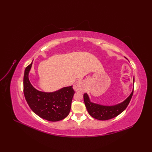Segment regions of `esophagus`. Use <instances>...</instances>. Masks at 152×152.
<instances>
[{
    "label": "esophagus",
    "mask_w": 152,
    "mask_h": 152,
    "mask_svg": "<svg viewBox=\"0 0 152 152\" xmlns=\"http://www.w3.org/2000/svg\"><path fill=\"white\" fill-rule=\"evenodd\" d=\"M83 88V84H82V82L80 80L76 82L74 86H73V89L75 91H79L82 89Z\"/></svg>",
    "instance_id": "obj_1"
}]
</instances>
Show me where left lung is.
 Masks as SVG:
<instances>
[{
  "mask_svg": "<svg viewBox=\"0 0 152 152\" xmlns=\"http://www.w3.org/2000/svg\"><path fill=\"white\" fill-rule=\"evenodd\" d=\"M134 82V78L133 79V84ZM134 89H132L131 94L124 101V102L112 106L103 105L92 102L90 100L88 94H84V100L87 112L91 117L99 121H106L117 117L125 110L129 103L133 94Z\"/></svg>",
  "mask_w": 152,
  "mask_h": 152,
  "instance_id": "obj_1",
  "label": "left lung"
}]
</instances>
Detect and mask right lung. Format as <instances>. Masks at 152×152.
Masks as SVG:
<instances>
[{"label":"right lung","mask_w":152,"mask_h":152,"mask_svg":"<svg viewBox=\"0 0 152 152\" xmlns=\"http://www.w3.org/2000/svg\"><path fill=\"white\" fill-rule=\"evenodd\" d=\"M32 62L26 67L23 77L25 98L30 108L35 114L45 120L56 122L66 117L71 109L75 91L72 86L65 87L54 92L36 89L29 80Z\"/></svg>","instance_id":"right-lung-1"}]
</instances>
